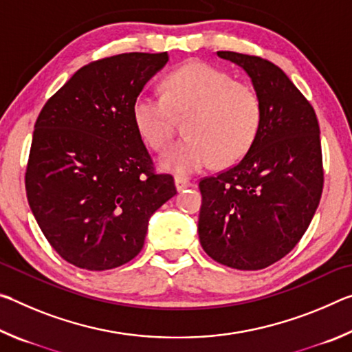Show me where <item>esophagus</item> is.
<instances>
[{"mask_svg": "<svg viewBox=\"0 0 352 352\" xmlns=\"http://www.w3.org/2000/svg\"><path fill=\"white\" fill-rule=\"evenodd\" d=\"M175 186H177V190H183L190 186V182L184 177H175Z\"/></svg>", "mask_w": 352, "mask_h": 352, "instance_id": "esophagus-1", "label": "esophagus"}]
</instances>
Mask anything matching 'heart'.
Returning <instances> with one entry per match:
<instances>
[{"instance_id":"1","label":"heart","mask_w":352,"mask_h":352,"mask_svg":"<svg viewBox=\"0 0 352 352\" xmlns=\"http://www.w3.org/2000/svg\"><path fill=\"white\" fill-rule=\"evenodd\" d=\"M163 96L141 93L132 105L135 127L148 146L162 151L174 135L175 118L188 136L162 157V168L192 174L214 162L231 166L258 136L262 109L253 88L205 62H189L164 77Z\"/></svg>"}]
</instances>
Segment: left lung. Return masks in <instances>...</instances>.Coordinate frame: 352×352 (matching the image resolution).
Wrapping results in <instances>:
<instances>
[{"label": "left lung", "mask_w": 352, "mask_h": 352, "mask_svg": "<svg viewBox=\"0 0 352 352\" xmlns=\"http://www.w3.org/2000/svg\"><path fill=\"white\" fill-rule=\"evenodd\" d=\"M217 56L247 71L262 119L239 163L200 180L199 237L219 264L261 270L294 250L318 208L324 183L318 119L275 63L231 51Z\"/></svg>", "instance_id": "8db88e82"}]
</instances>
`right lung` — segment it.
I'll return each mask as SVG.
<instances>
[{
    "label": "right lung",
    "mask_w": 352,
    "mask_h": 352,
    "mask_svg": "<svg viewBox=\"0 0 352 352\" xmlns=\"http://www.w3.org/2000/svg\"><path fill=\"white\" fill-rule=\"evenodd\" d=\"M168 52H126L77 69L35 121L25 174L29 206L69 264L102 272L144 245L152 214L177 194L157 174L132 105Z\"/></svg>",
    "instance_id": "right-lung-1"
}]
</instances>
